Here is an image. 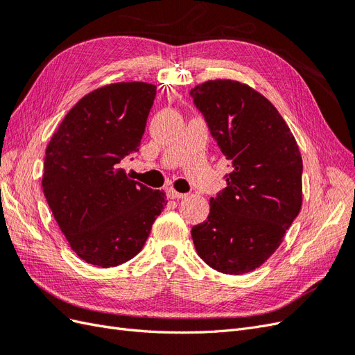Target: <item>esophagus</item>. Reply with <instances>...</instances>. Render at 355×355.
I'll return each instance as SVG.
<instances>
[{
  "instance_id": "1",
  "label": "esophagus",
  "mask_w": 355,
  "mask_h": 355,
  "mask_svg": "<svg viewBox=\"0 0 355 355\" xmlns=\"http://www.w3.org/2000/svg\"><path fill=\"white\" fill-rule=\"evenodd\" d=\"M167 194H168V197L171 198V200H179V198H185L187 197V194H182V192H178V191H175L173 188H170L168 191H167Z\"/></svg>"
}]
</instances>
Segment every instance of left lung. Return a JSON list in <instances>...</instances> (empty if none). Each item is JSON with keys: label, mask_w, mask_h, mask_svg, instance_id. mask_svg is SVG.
I'll list each match as a JSON object with an SVG mask.
<instances>
[{"label": "left lung", "mask_w": 355, "mask_h": 355, "mask_svg": "<svg viewBox=\"0 0 355 355\" xmlns=\"http://www.w3.org/2000/svg\"><path fill=\"white\" fill-rule=\"evenodd\" d=\"M197 108L232 161L227 188L210 198L207 219L191 230L201 259L241 275L280 247L302 207V157L284 118L263 94L235 80L191 90Z\"/></svg>", "instance_id": "obj_1"}]
</instances>
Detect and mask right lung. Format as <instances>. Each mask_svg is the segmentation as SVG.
<instances>
[{
	"label": "right lung",
	"mask_w": 355,
	"mask_h": 355,
	"mask_svg": "<svg viewBox=\"0 0 355 355\" xmlns=\"http://www.w3.org/2000/svg\"><path fill=\"white\" fill-rule=\"evenodd\" d=\"M155 94L142 81L102 85L72 106L47 145L42 192L72 252L90 265L130 261L167 204L164 191L118 167L141 146Z\"/></svg>",
	"instance_id": "obj_1"
}]
</instances>
